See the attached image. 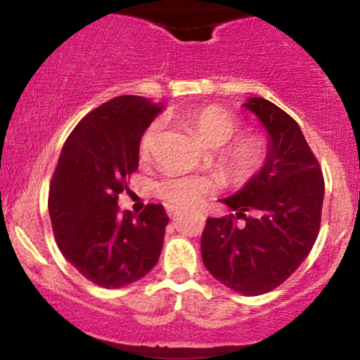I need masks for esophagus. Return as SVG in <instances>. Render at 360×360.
I'll return each instance as SVG.
<instances>
[{
    "label": "esophagus",
    "instance_id": "34e87169",
    "mask_svg": "<svg viewBox=\"0 0 360 360\" xmlns=\"http://www.w3.org/2000/svg\"><path fill=\"white\" fill-rule=\"evenodd\" d=\"M166 212H167V214H169V217H171V218H174V217H176V214H179V212H181V210H179V208H177V206L167 205V206H166Z\"/></svg>",
    "mask_w": 360,
    "mask_h": 360
}]
</instances>
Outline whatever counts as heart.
Segmentation results:
<instances>
[{
	"label": "heart",
	"mask_w": 360,
	"mask_h": 360,
	"mask_svg": "<svg viewBox=\"0 0 360 360\" xmlns=\"http://www.w3.org/2000/svg\"><path fill=\"white\" fill-rule=\"evenodd\" d=\"M189 125L194 128L206 146L221 147L237 134L240 122L232 111L221 106H203L189 115ZM159 123H150L142 131L139 140L140 159H148L154 148ZM223 160L230 171L240 179H247L259 171L266 159V143L257 135H242L235 139L230 146L223 148ZM218 183L210 176L183 174V172H167L155 183V193L160 200L174 206H191L203 200L206 194L217 191Z\"/></svg>",
	"instance_id": "heart-1"
}]
</instances>
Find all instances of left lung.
I'll return each instance as SVG.
<instances>
[{"instance_id":"left-lung-1","label":"left lung","mask_w":360,"mask_h":360,"mask_svg":"<svg viewBox=\"0 0 360 360\" xmlns=\"http://www.w3.org/2000/svg\"><path fill=\"white\" fill-rule=\"evenodd\" d=\"M245 108L269 134L266 162L240 191L221 200L237 214L206 220L201 257L221 284L257 296L281 286L308 257L320 230L325 183L303 131L286 111L264 98H249ZM235 216L246 223L237 226Z\"/></svg>"}]
</instances>
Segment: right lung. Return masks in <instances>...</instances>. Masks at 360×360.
Here are the masks:
<instances>
[{"label":"right lung","instance_id":"add662e5","mask_svg":"<svg viewBox=\"0 0 360 360\" xmlns=\"http://www.w3.org/2000/svg\"><path fill=\"white\" fill-rule=\"evenodd\" d=\"M162 105L117 96L86 115L62 147L49 188L53 237L91 283L122 288L159 260L169 217L162 205L120 212L118 194L139 167V140Z\"/></svg>","mask_w":360,"mask_h":360}]
</instances>
